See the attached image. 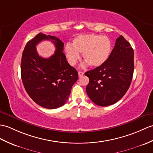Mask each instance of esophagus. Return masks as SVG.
<instances>
[{
  "mask_svg": "<svg viewBox=\"0 0 153 153\" xmlns=\"http://www.w3.org/2000/svg\"><path fill=\"white\" fill-rule=\"evenodd\" d=\"M83 74H84V72H78V76H79V77L83 76Z\"/></svg>",
  "mask_w": 153,
  "mask_h": 153,
  "instance_id": "esophagus-1",
  "label": "esophagus"
}]
</instances>
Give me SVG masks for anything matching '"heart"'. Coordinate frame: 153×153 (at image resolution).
Listing matches in <instances>:
<instances>
[{
  "instance_id": "b5f03b06",
  "label": "heart",
  "mask_w": 153,
  "mask_h": 153,
  "mask_svg": "<svg viewBox=\"0 0 153 153\" xmlns=\"http://www.w3.org/2000/svg\"><path fill=\"white\" fill-rule=\"evenodd\" d=\"M70 65H74L83 53V59L92 67H99L107 61L111 55L112 43L105 36L89 34L79 35L74 38L72 45L67 44L65 48Z\"/></svg>"
}]
</instances>
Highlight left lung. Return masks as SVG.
I'll return each instance as SVG.
<instances>
[{
    "label": "left lung",
    "instance_id": "8db88e82",
    "mask_svg": "<svg viewBox=\"0 0 153 153\" xmlns=\"http://www.w3.org/2000/svg\"><path fill=\"white\" fill-rule=\"evenodd\" d=\"M134 53L123 36L117 39L109 58L104 65L85 72L89 78L86 87L88 97L94 104L108 106L125 94L132 81Z\"/></svg>",
    "mask_w": 153,
    "mask_h": 153
}]
</instances>
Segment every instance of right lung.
Masks as SVG:
<instances>
[{
  "label": "right lung",
  "instance_id": "add662e5",
  "mask_svg": "<svg viewBox=\"0 0 153 153\" xmlns=\"http://www.w3.org/2000/svg\"><path fill=\"white\" fill-rule=\"evenodd\" d=\"M51 40L56 50L50 58L39 56L36 46ZM64 43L54 36L38 34L25 48L21 64V76L27 94L35 103L47 109H56L65 104L73 85L78 79L77 70L67 62Z\"/></svg>",
  "mask_w": 153,
  "mask_h": 153
}]
</instances>
